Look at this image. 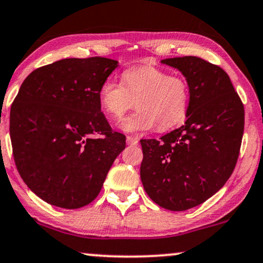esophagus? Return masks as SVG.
<instances>
[{"instance_id": "obj_1", "label": "esophagus", "mask_w": 263, "mask_h": 263, "mask_svg": "<svg viewBox=\"0 0 263 263\" xmlns=\"http://www.w3.org/2000/svg\"><path fill=\"white\" fill-rule=\"evenodd\" d=\"M126 141H127V144H129V145H136L140 140H138L137 137H134V136H127Z\"/></svg>"}]
</instances>
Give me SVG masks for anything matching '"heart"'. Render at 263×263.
<instances>
[{"label":"heart","mask_w":263,"mask_h":263,"mask_svg":"<svg viewBox=\"0 0 263 263\" xmlns=\"http://www.w3.org/2000/svg\"><path fill=\"white\" fill-rule=\"evenodd\" d=\"M189 100L186 80L153 66L126 69L121 83L107 78L99 89L100 105L112 119L122 118L136 101L137 111L120 123L128 134L149 131L156 126L159 131L176 127L186 118Z\"/></svg>","instance_id":"b5f03b06"}]
</instances>
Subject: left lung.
I'll return each mask as SVG.
<instances>
[{
  "label": "left lung",
  "mask_w": 263,
  "mask_h": 263,
  "mask_svg": "<svg viewBox=\"0 0 263 263\" xmlns=\"http://www.w3.org/2000/svg\"><path fill=\"white\" fill-rule=\"evenodd\" d=\"M190 89L186 121L158 140H141V180L147 195L169 211L203 203L226 185L238 160L243 105L227 72L196 56L165 59Z\"/></svg>",
  "instance_id": "obj_1"
}]
</instances>
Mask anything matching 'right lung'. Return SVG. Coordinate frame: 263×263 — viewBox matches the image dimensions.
<instances>
[{
	"label": "right lung",
	"mask_w": 263,
	"mask_h": 263,
	"mask_svg": "<svg viewBox=\"0 0 263 263\" xmlns=\"http://www.w3.org/2000/svg\"><path fill=\"white\" fill-rule=\"evenodd\" d=\"M119 66L106 58L63 59L25 78L11 106L15 166L41 200L76 210L99 195L126 137L101 112L99 89Z\"/></svg>",
	"instance_id": "1"
}]
</instances>
